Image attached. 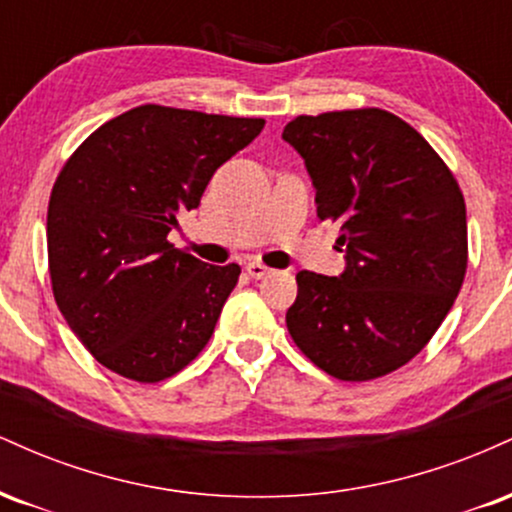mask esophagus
I'll list each match as a JSON object with an SVG mask.
<instances>
[{"label": "esophagus", "mask_w": 512, "mask_h": 512, "mask_svg": "<svg viewBox=\"0 0 512 512\" xmlns=\"http://www.w3.org/2000/svg\"><path fill=\"white\" fill-rule=\"evenodd\" d=\"M245 269H248V274L252 276V279H262L264 274H269L267 264H262V262H257V260H252V262L245 264Z\"/></svg>", "instance_id": "esophagus-1"}]
</instances>
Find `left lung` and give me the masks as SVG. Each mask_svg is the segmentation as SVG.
I'll list each match as a JSON object with an SVG mask.
<instances>
[{
  "instance_id": "left-lung-1",
  "label": "left lung",
  "mask_w": 512,
  "mask_h": 512,
  "mask_svg": "<svg viewBox=\"0 0 512 512\" xmlns=\"http://www.w3.org/2000/svg\"><path fill=\"white\" fill-rule=\"evenodd\" d=\"M315 187L317 216L342 228L344 272H298L293 342L339 380L411 361L450 313L467 272V211L431 144L378 108L301 115L281 134Z\"/></svg>"
}]
</instances>
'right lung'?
Returning <instances> with one entry per match:
<instances>
[{"label": "right lung", "mask_w": 512, "mask_h": 512, "mask_svg": "<svg viewBox=\"0 0 512 512\" xmlns=\"http://www.w3.org/2000/svg\"><path fill=\"white\" fill-rule=\"evenodd\" d=\"M262 127L260 117L139 105L98 127L62 168L48 207L52 293L105 368L158 383L209 342L240 267L175 250L168 233Z\"/></svg>", "instance_id": "right-lung-1"}]
</instances>
